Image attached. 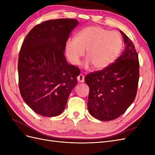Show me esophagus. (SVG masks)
Segmentation results:
<instances>
[{"instance_id": "34e87169", "label": "esophagus", "mask_w": 155, "mask_h": 155, "mask_svg": "<svg viewBox=\"0 0 155 155\" xmlns=\"http://www.w3.org/2000/svg\"><path fill=\"white\" fill-rule=\"evenodd\" d=\"M78 81L79 83H83L85 81V76L82 74H80L78 77Z\"/></svg>"}]
</instances>
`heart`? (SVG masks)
Returning a JSON list of instances; mask_svg holds the SVG:
<instances>
[{"label":"heart","instance_id":"obj_1","mask_svg":"<svg viewBox=\"0 0 155 155\" xmlns=\"http://www.w3.org/2000/svg\"><path fill=\"white\" fill-rule=\"evenodd\" d=\"M123 48L120 34L98 26H90L79 31L75 39H68L65 52L69 61L78 64L86 51L85 67L92 64L97 70H102L113 63Z\"/></svg>","mask_w":155,"mask_h":155}]
</instances>
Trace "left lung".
I'll list each match as a JSON object with an SVG mask.
<instances>
[{
	"instance_id": "left-lung-1",
	"label": "left lung",
	"mask_w": 155,
	"mask_h": 155,
	"mask_svg": "<svg viewBox=\"0 0 155 155\" xmlns=\"http://www.w3.org/2000/svg\"><path fill=\"white\" fill-rule=\"evenodd\" d=\"M124 36L125 48L109 67L87 75L89 87L87 107L90 114L101 121H110L122 115L134 101L139 81V61L134 45Z\"/></svg>"
}]
</instances>
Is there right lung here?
Wrapping results in <instances>:
<instances>
[{
  "mask_svg": "<svg viewBox=\"0 0 155 155\" xmlns=\"http://www.w3.org/2000/svg\"><path fill=\"white\" fill-rule=\"evenodd\" d=\"M76 19L59 18L34 26L21 46L18 61V87L22 99L36 113L61 114L77 85L79 69L68 64L64 55Z\"/></svg>",
  "mask_w": 155,
  "mask_h": 155,
  "instance_id": "obj_1",
  "label": "right lung"
}]
</instances>
